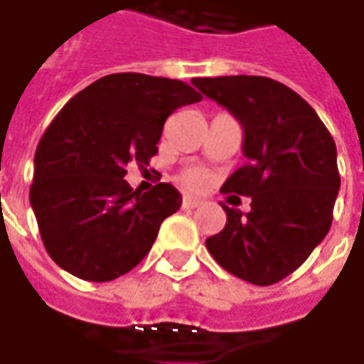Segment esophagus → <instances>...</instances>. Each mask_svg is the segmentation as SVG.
Segmentation results:
<instances>
[{"instance_id":"1","label":"esophagus","mask_w":364,"mask_h":364,"mask_svg":"<svg viewBox=\"0 0 364 364\" xmlns=\"http://www.w3.org/2000/svg\"><path fill=\"white\" fill-rule=\"evenodd\" d=\"M199 205H201V199L191 197V195H185V199H183V207H187V209H195V207H199Z\"/></svg>"}]
</instances>
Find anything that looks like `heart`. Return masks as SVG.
Here are the masks:
<instances>
[{"instance_id":"obj_1","label":"heart","mask_w":364,"mask_h":364,"mask_svg":"<svg viewBox=\"0 0 364 364\" xmlns=\"http://www.w3.org/2000/svg\"><path fill=\"white\" fill-rule=\"evenodd\" d=\"M183 179L187 185H191V187H197V185H201L205 181V175H203L199 169H191V171H187L183 175Z\"/></svg>"}]
</instances>
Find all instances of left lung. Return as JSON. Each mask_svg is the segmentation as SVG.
Wrapping results in <instances>:
<instances>
[{
  "label": "left lung",
  "mask_w": 364,
  "mask_h": 364,
  "mask_svg": "<svg viewBox=\"0 0 364 364\" xmlns=\"http://www.w3.org/2000/svg\"><path fill=\"white\" fill-rule=\"evenodd\" d=\"M193 85L243 125L247 163L221 193L251 197L249 213L221 205L227 223L205 245L231 275L261 287L279 283L331 229L341 187L337 145L305 99L275 79L195 77Z\"/></svg>",
  "instance_id": "left-lung-1"
}]
</instances>
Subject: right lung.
Listing matches in <instances>:
<instances>
[{
    "label": "right lung",
    "instance_id": "right-lung-1",
    "mask_svg": "<svg viewBox=\"0 0 364 364\" xmlns=\"http://www.w3.org/2000/svg\"><path fill=\"white\" fill-rule=\"evenodd\" d=\"M179 79L111 73L55 115L36 149L29 201L49 257L83 281L129 273L181 207L169 183L133 191L127 163L149 165L173 111L201 101Z\"/></svg>",
    "mask_w": 364,
    "mask_h": 364
}]
</instances>
